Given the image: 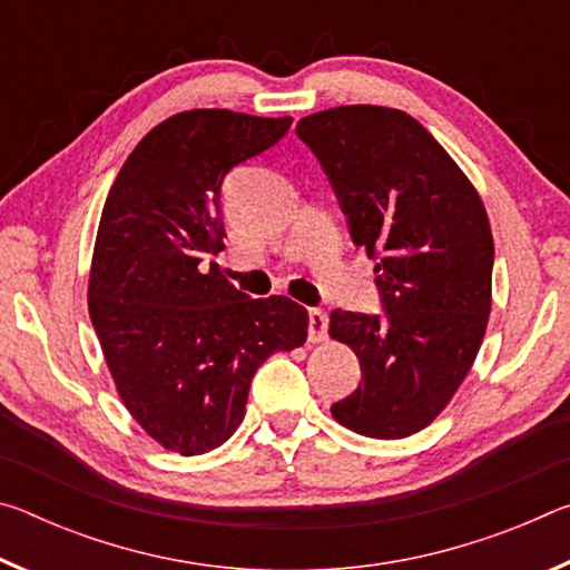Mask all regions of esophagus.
Instances as JSON below:
<instances>
[{
  "instance_id": "34e87169",
  "label": "esophagus",
  "mask_w": 570,
  "mask_h": 570,
  "mask_svg": "<svg viewBox=\"0 0 570 570\" xmlns=\"http://www.w3.org/2000/svg\"><path fill=\"white\" fill-rule=\"evenodd\" d=\"M330 332V314L324 308H308V340L324 342Z\"/></svg>"
}]
</instances>
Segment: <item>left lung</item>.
<instances>
[{
	"label": "left lung",
	"instance_id": "obj_1",
	"mask_svg": "<svg viewBox=\"0 0 570 570\" xmlns=\"http://www.w3.org/2000/svg\"><path fill=\"white\" fill-rule=\"evenodd\" d=\"M296 135L330 178L354 244L380 256L382 314L330 316V334L362 366L332 414L366 438H410L445 410L485 336L495 258L488 214L407 112L344 105L298 120Z\"/></svg>",
	"mask_w": 570,
	"mask_h": 570
}]
</instances>
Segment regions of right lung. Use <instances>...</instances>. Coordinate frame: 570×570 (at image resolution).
<instances>
[{
    "mask_svg": "<svg viewBox=\"0 0 570 570\" xmlns=\"http://www.w3.org/2000/svg\"><path fill=\"white\" fill-rule=\"evenodd\" d=\"M292 118L178 112L125 160L105 200L90 320L125 407L163 448L204 455L234 435L250 380L306 342V308L250 298L218 264L224 178L284 138Z\"/></svg>",
    "mask_w": 570,
    "mask_h": 570,
    "instance_id": "1",
    "label": "right lung"
}]
</instances>
